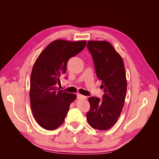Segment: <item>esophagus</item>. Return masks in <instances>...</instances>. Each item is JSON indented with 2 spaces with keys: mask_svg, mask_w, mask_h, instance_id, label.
I'll return each mask as SVG.
<instances>
[{
  "mask_svg": "<svg viewBox=\"0 0 159 159\" xmlns=\"http://www.w3.org/2000/svg\"><path fill=\"white\" fill-rule=\"evenodd\" d=\"M77 98L78 99H86L87 98H86V96H84L80 93H78L77 94Z\"/></svg>",
  "mask_w": 159,
  "mask_h": 159,
  "instance_id": "1",
  "label": "esophagus"
}]
</instances>
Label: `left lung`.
Masks as SVG:
<instances>
[{"label": "left lung", "mask_w": 159, "mask_h": 159, "mask_svg": "<svg viewBox=\"0 0 159 159\" xmlns=\"http://www.w3.org/2000/svg\"><path fill=\"white\" fill-rule=\"evenodd\" d=\"M87 47L104 94L102 100L89 98L90 109L86 115L91 127L105 131L117 122L124 106L127 85L125 69L121 56L109 42L89 40Z\"/></svg>", "instance_id": "left-lung-1"}]
</instances>
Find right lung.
<instances>
[{
    "mask_svg": "<svg viewBox=\"0 0 159 159\" xmlns=\"http://www.w3.org/2000/svg\"><path fill=\"white\" fill-rule=\"evenodd\" d=\"M85 46V40H54L40 53L34 64L30 82V106L34 117L42 128L54 130L64 123L76 95L60 89L56 84L66 73L69 59Z\"/></svg>",
    "mask_w": 159,
    "mask_h": 159,
    "instance_id": "right-lung-1",
    "label": "right lung"
}]
</instances>
